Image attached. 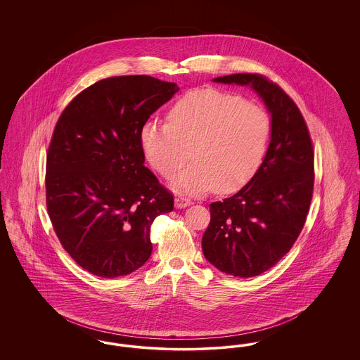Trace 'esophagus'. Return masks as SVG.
Here are the masks:
<instances>
[{
  "label": "esophagus",
  "instance_id": "34e87169",
  "mask_svg": "<svg viewBox=\"0 0 360 360\" xmlns=\"http://www.w3.org/2000/svg\"><path fill=\"white\" fill-rule=\"evenodd\" d=\"M191 205V201L186 198V197H182V195H178L175 198V207L176 209H182V207H186V206Z\"/></svg>",
  "mask_w": 360,
  "mask_h": 360
}]
</instances>
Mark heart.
<instances>
[{"instance_id":"b5f03b06","label":"heart","mask_w":360,"mask_h":360,"mask_svg":"<svg viewBox=\"0 0 360 360\" xmlns=\"http://www.w3.org/2000/svg\"><path fill=\"white\" fill-rule=\"evenodd\" d=\"M271 120L264 108L213 89H197L178 98L167 113V124L146 122L140 144L148 163L172 178L191 158L172 188L202 194L210 188L231 193L244 186L264 156Z\"/></svg>"}]
</instances>
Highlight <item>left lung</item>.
I'll list each match as a JSON object with an SVG mask.
<instances>
[{
    "label": "left lung",
    "mask_w": 360,
    "mask_h": 360,
    "mask_svg": "<svg viewBox=\"0 0 360 360\" xmlns=\"http://www.w3.org/2000/svg\"><path fill=\"white\" fill-rule=\"evenodd\" d=\"M213 82L248 86L271 115L263 162L236 194L210 204L202 236L206 260L225 274L250 278L275 266L302 231L313 194V147L290 97L257 74H231Z\"/></svg>",
    "instance_id": "left-lung-1"
}]
</instances>
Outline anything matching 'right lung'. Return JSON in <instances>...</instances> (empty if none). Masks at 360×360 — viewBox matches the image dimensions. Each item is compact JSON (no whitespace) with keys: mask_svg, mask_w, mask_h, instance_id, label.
Wrapping results in <instances>:
<instances>
[{"mask_svg":"<svg viewBox=\"0 0 360 360\" xmlns=\"http://www.w3.org/2000/svg\"><path fill=\"white\" fill-rule=\"evenodd\" d=\"M179 90L148 75L112 77L81 91L56 122L47 154L52 226L82 269L134 273L153 252L150 228L174 198L144 166L140 131Z\"/></svg>","mask_w":360,"mask_h":360,"instance_id":"1","label":"right lung"}]
</instances>
